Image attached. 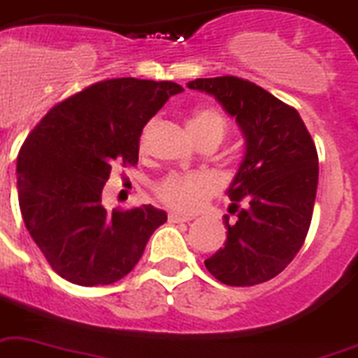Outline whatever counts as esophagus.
<instances>
[{
  "label": "esophagus",
  "mask_w": 358,
  "mask_h": 358,
  "mask_svg": "<svg viewBox=\"0 0 358 358\" xmlns=\"http://www.w3.org/2000/svg\"><path fill=\"white\" fill-rule=\"evenodd\" d=\"M169 222H173V224H176V222H189L191 220V217H184V215H178V213H169Z\"/></svg>",
  "instance_id": "esophagus-1"
}]
</instances>
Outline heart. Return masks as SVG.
I'll return each mask as SVG.
<instances>
[{
  "label": "heart",
  "mask_w": 358,
  "mask_h": 358,
  "mask_svg": "<svg viewBox=\"0 0 358 358\" xmlns=\"http://www.w3.org/2000/svg\"><path fill=\"white\" fill-rule=\"evenodd\" d=\"M187 130L191 138L196 139L206 134H213L219 139L224 136V119L219 110L204 108L194 110L187 119ZM158 199L169 206V208L182 211V213H193L219 191V184L213 176L206 173L191 174H169L164 180H159L154 187Z\"/></svg>",
  "instance_id": "1"
}]
</instances>
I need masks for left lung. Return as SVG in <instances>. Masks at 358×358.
Segmentation results:
<instances>
[{
    "mask_svg": "<svg viewBox=\"0 0 358 358\" xmlns=\"http://www.w3.org/2000/svg\"><path fill=\"white\" fill-rule=\"evenodd\" d=\"M187 88L213 95L235 117L246 152L226 194L228 239L209 259V274L231 287H252L283 272L303 246L316 187L318 152L300 113L239 77L196 78Z\"/></svg>",
    "mask_w": 358,
    "mask_h": 358,
    "instance_id": "left-lung-1",
    "label": "left lung"
}]
</instances>
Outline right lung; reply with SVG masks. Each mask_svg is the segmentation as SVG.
<instances>
[{
    "label": "right lung",
    "mask_w": 358,
    "mask_h": 358,
    "mask_svg": "<svg viewBox=\"0 0 358 358\" xmlns=\"http://www.w3.org/2000/svg\"><path fill=\"white\" fill-rule=\"evenodd\" d=\"M169 80L110 78L55 104L18 154L23 222L60 278L83 287L110 285L143 255L164 209L103 206L112 167L136 165L139 136L171 95Z\"/></svg>",
    "instance_id": "add662e5"
}]
</instances>
